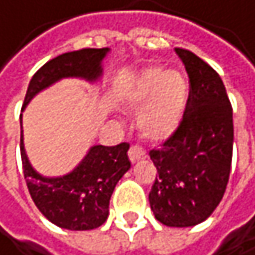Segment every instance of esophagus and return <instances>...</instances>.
<instances>
[{
    "label": "esophagus",
    "mask_w": 255,
    "mask_h": 255,
    "mask_svg": "<svg viewBox=\"0 0 255 255\" xmlns=\"http://www.w3.org/2000/svg\"><path fill=\"white\" fill-rule=\"evenodd\" d=\"M145 157H146V152L140 146H137V145L131 146L130 151H128V158H130L131 163H137V161L143 160Z\"/></svg>",
    "instance_id": "34e87169"
}]
</instances>
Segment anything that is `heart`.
<instances>
[{"label":"heart","instance_id":"heart-1","mask_svg":"<svg viewBox=\"0 0 255 255\" xmlns=\"http://www.w3.org/2000/svg\"><path fill=\"white\" fill-rule=\"evenodd\" d=\"M188 94L190 85L182 73L152 67L133 80L124 103L130 110H140L139 128L145 137L166 140L179 128Z\"/></svg>","mask_w":255,"mask_h":255}]
</instances>
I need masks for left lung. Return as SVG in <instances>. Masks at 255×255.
Instances as JSON below:
<instances>
[{"label": "left lung", "mask_w": 255, "mask_h": 255, "mask_svg": "<svg viewBox=\"0 0 255 255\" xmlns=\"http://www.w3.org/2000/svg\"><path fill=\"white\" fill-rule=\"evenodd\" d=\"M190 77L179 128L149 152L157 178L149 193L155 218L169 227L200 224L220 205L232 167L233 112L218 73L190 50L176 47Z\"/></svg>", "instance_id": "8db88e82"}]
</instances>
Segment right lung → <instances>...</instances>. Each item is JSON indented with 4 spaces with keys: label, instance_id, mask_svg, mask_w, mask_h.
<instances>
[{
    "label": "right lung",
    "instance_id": "1",
    "mask_svg": "<svg viewBox=\"0 0 255 255\" xmlns=\"http://www.w3.org/2000/svg\"><path fill=\"white\" fill-rule=\"evenodd\" d=\"M109 47L82 49L62 53L46 62L31 79L23 107L43 89L65 77H79L97 82L103 76V59ZM130 145H94L83 160L67 175L47 178L29 163L22 130L20 115V157L23 176L29 194L38 211L55 226L67 230H92L106 223L109 202L119 179L130 170Z\"/></svg>",
    "mask_w": 255,
    "mask_h": 255
}]
</instances>
